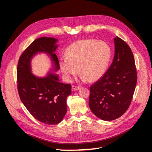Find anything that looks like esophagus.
<instances>
[{"label": "esophagus", "instance_id": "34e87169", "mask_svg": "<svg viewBox=\"0 0 152 152\" xmlns=\"http://www.w3.org/2000/svg\"><path fill=\"white\" fill-rule=\"evenodd\" d=\"M80 88V86H72V91H75L76 90H78Z\"/></svg>", "mask_w": 152, "mask_h": 152}]
</instances>
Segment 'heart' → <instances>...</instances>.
I'll list each match as a JSON object with an SVG mask.
<instances>
[{
	"instance_id": "b5f03b06",
	"label": "heart",
	"mask_w": 152,
	"mask_h": 152,
	"mask_svg": "<svg viewBox=\"0 0 152 152\" xmlns=\"http://www.w3.org/2000/svg\"><path fill=\"white\" fill-rule=\"evenodd\" d=\"M110 57L111 49L107 43L87 38L71 44L59 65L67 81L78 73L79 68L82 80L95 82L105 72Z\"/></svg>"
}]
</instances>
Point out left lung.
<instances>
[{
  "mask_svg": "<svg viewBox=\"0 0 152 152\" xmlns=\"http://www.w3.org/2000/svg\"><path fill=\"white\" fill-rule=\"evenodd\" d=\"M112 63L101 78L90 87L89 106L96 117L112 121L129 107L137 82L134 58L125 41L114 38Z\"/></svg>",
  "mask_w": 152,
  "mask_h": 152,
  "instance_id": "8db88e82",
  "label": "left lung"
}]
</instances>
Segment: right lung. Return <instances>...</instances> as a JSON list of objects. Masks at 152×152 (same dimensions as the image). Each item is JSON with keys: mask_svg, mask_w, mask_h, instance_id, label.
<instances>
[{"mask_svg": "<svg viewBox=\"0 0 152 152\" xmlns=\"http://www.w3.org/2000/svg\"><path fill=\"white\" fill-rule=\"evenodd\" d=\"M57 40L54 38H37L21 55L17 68L18 90L21 101L37 120L48 125L58 124L67 111L66 98L71 94V85L60 82L56 74L48 73L40 78L31 72V61L34 55L44 52L50 55L54 70L59 69L56 53Z\"/></svg>", "mask_w": 152, "mask_h": 152, "instance_id": "1", "label": "right lung"}]
</instances>
